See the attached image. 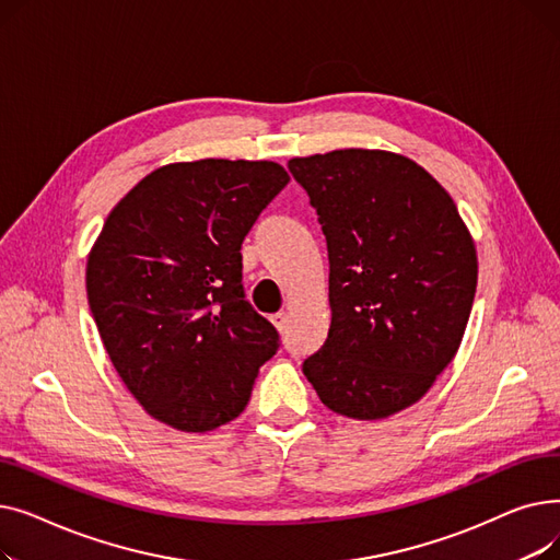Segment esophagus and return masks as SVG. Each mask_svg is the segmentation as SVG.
Instances as JSON below:
<instances>
[{"label": "esophagus", "instance_id": "obj_1", "mask_svg": "<svg viewBox=\"0 0 560 560\" xmlns=\"http://www.w3.org/2000/svg\"><path fill=\"white\" fill-rule=\"evenodd\" d=\"M272 325H275L279 331H285V327H288V315H285V313H275V315H272Z\"/></svg>", "mask_w": 560, "mask_h": 560}]
</instances>
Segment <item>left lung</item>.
I'll return each instance as SVG.
<instances>
[{
  "label": "left lung",
  "instance_id": "8db88e82",
  "mask_svg": "<svg viewBox=\"0 0 560 560\" xmlns=\"http://www.w3.org/2000/svg\"><path fill=\"white\" fill-rule=\"evenodd\" d=\"M329 252V336L302 365L327 408L381 420L420 401L460 347L477 249L450 192L406 156L290 159Z\"/></svg>",
  "mask_w": 560,
  "mask_h": 560
}]
</instances>
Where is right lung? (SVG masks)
I'll return each mask as SVG.
<instances>
[{
  "mask_svg": "<svg viewBox=\"0 0 560 560\" xmlns=\"http://www.w3.org/2000/svg\"><path fill=\"white\" fill-rule=\"evenodd\" d=\"M290 182L272 161L170 163L108 213L85 268L88 304L138 404L179 431L238 418L279 334L245 300V235Z\"/></svg>",
  "mask_w": 560,
  "mask_h": 560,
  "instance_id": "obj_1",
  "label": "right lung"
}]
</instances>
